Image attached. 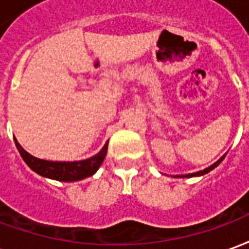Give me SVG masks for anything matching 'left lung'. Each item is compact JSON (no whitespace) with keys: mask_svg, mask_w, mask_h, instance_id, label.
<instances>
[{"mask_svg":"<svg viewBox=\"0 0 249 249\" xmlns=\"http://www.w3.org/2000/svg\"><path fill=\"white\" fill-rule=\"evenodd\" d=\"M224 157H225V155H224V156L220 157L219 160H217V161L214 162V164H212L211 167L205 168V169H203V171H198V172H195V173H188V175H183V178H195V176H203V175H205V173L211 172L212 169H214V168L217 167V165H219L220 162H221V161H223V160H224ZM178 178H180V176H178Z\"/></svg>","mask_w":249,"mask_h":249,"instance_id":"left-lung-1","label":"left lung"}]
</instances>
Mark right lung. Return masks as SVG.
<instances>
[{
  "label": "right lung",
  "instance_id": "add662e5",
  "mask_svg": "<svg viewBox=\"0 0 249 249\" xmlns=\"http://www.w3.org/2000/svg\"><path fill=\"white\" fill-rule=\"evenodd\" d=\"M16 146L18 149L19 155L24 159V161L28 164V167L38 173L44 178H53L58 181H78L82 178H87L96 173L100 165L103 164L104 159L107 156L108 151V141L105 142L103 149L98 152L97 155L89 157L87 160L80 161H48L41 160L37 157L32 156L30 153L25 151L22 146L19 145L18 141L14 139Z\"/></svg>",
  "mask_w": 249,
  "mask_h": 249
}]
</instances>
